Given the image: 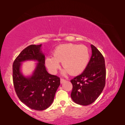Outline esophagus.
<instances>
[{"label":"esophagus","instance_id":"1","mask_svg":"<svg viewBox=\"0 0 125 125\" xmlns=\"http://www.w3.org/2000/svg\"><path fill=\"white\" fill-rule=\"evenodd\" d=\"M65 81H66V80H65V79H62V78H61V84H62V83H64Z\"/></svg>","mask_w":125,"mask_h":125}]
</instances>
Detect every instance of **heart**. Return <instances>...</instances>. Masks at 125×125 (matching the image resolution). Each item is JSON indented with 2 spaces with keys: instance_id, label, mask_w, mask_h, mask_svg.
<instances>
[{
  "instance_id": "heart-1",
  "label": "heart",
  "mask_w": 125,
  "mask_h": 125,
  "mask_svg": "<svg viewBox=\"0 0 125 125\" xmlns=\"http://www.w3.org/2000/svg\"><path fill=\"white\" fill-rule=\"evenodd\" d=\"M90 59V53L84 45L66 43L57 47L52 57L46 58L45 63L52 73H56L60 68V63L65 69L63 73L77 75L85 70Z\"/></svg>"
}]
</instances>
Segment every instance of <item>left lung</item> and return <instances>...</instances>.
<instances>
[{
    "instance_id": "left-lung-1",
    "label": "left lung",
    "mask_w": 125,
    "mask_h": 125,
    "mask_svg": "<svg viewBox=\"0 0 125 125\" xmlns=\"http://www.w3.org/2000/svg\"><path fill=\"white\" fill-rule=\"evenodd\" d=\"M91 47L92 55L85 70L71 80L73 85L72 99L74 103L84 106L94 103L105 85L104 58L94 45H91Z\"/></svg>"
}]
</instances>
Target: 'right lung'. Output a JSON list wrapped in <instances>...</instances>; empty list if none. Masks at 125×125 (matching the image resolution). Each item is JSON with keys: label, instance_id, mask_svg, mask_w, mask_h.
Listing matches in <instances>:
<instances>
[{"label": "right lung", "instance_id": "add662e5", "mask_svg": "<svg viewBox=\"0 0 125 125\" xmlns=\"http://www.w3.org/2000/svg\"><path fill=\"white\" fill-rule=\"evenodd\" d=\"M41 44L31 45L23 50L12 64V80L15 90L20 101L35 110H44L52 104L60 85V78L47 72L45 56L41 51ZM35 60L39 63L33 74L25 77L20 72L21 62Z\"/></svg>", "mask_w": 125, "mask_h": 125}]
</instances>
